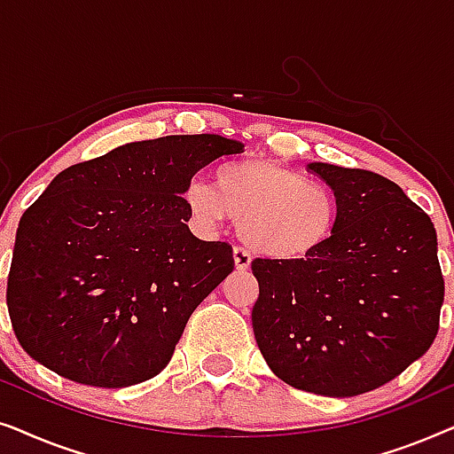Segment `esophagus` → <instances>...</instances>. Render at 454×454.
Masks as SVG:
<instances>
[{"mask_svg":"<svg viewBox=\"0 0 454 454\" xmlns=\"http://www.w3.org/2000/svg\"><path fill=\"white\" fill-rule=\"evenodd\" d=\"M233 262H235V269L239 272H246L252 264L250 252L244 250V247H233Z\"/></svg>","mask_w":454,"mask_h":454,"instance_id":"34e87169","label":"esophagus"}]
</instances>
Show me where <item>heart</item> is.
Instances as JSON below:
<instances>
[{
    "label": "heart",
    "instance_id": "1",
    "mask_svg": "<svg viewBox=\"0 0 454 454\" xmlns=\"http://www.w3.org/2000/svg\"><path fill=\"white\" fill-rule=\"evenodd\" d=\"M184 202L202 225L238 219L239 238L272 260L309 258L331 241L339 223V200L328 185L270 159L221 165L215 188L194 179Z\"/></svg>",
    "mask_w": 454,
    "mask_h": 454
}]
</instances>
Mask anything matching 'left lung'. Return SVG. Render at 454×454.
I'll return each mask as SVG.
<instances>
[{
	"label": "left lung",
	"mask_w": 454,
	"mask_h": 454,
	"mask_svg": "<svg viewBox=\"0 0 454 454\" xmlns=\"http://www.w3.org/2000/svg\"><path fill=\"white\" fill-rule=\"evenodd\" d=\"M308 167L337 196V229L309 258L254 260V337L289 387L356 396L393 380L436 339L444 301L436 229L378 173Z\"/></svg>",
	"instance_id": "8db88e82"
}]
</instances>
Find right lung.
Masks as SVG:
<instances>
[{
	"label": "right lung",
	"instance_id": "1",
	"mask_svg": "<svg viewBox=\"0 0 454 454\" xmlns=\"http://www.w3.org/2000/svg\"><path fill=\"white\" fill-rule=\"evenodd\" d=\"M244 153L216 134L129 142L72 165L18 223L8 312L30 357L67 380L121 388L169 364L190 316L233 270L198 239L184 190Z\"/></svg>",
	"mask_w": 454,
	"mask_h": 454
}]
</instances>
